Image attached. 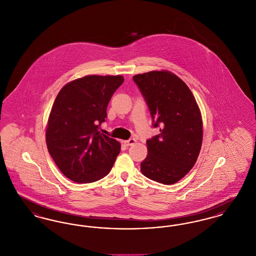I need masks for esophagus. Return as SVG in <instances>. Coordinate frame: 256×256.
<instances>
[{
	"label": "esophagus",
	"mask_w": 256,
	"mask_h": 256,
	"mask_svg": "<svg viewBox=\"0 0 256 256\" xmlns=\"http://www.w3.org/2000/svg\"><path fill=\"white\" fill-rule=\"evenodd\" d=\"M135 142H136V140H135L134 138H130V139L126 140V141H124V143L126 146H132V145H134Z\"/></svg>",
	"instance_id": "34e87169"
}]
</instances>
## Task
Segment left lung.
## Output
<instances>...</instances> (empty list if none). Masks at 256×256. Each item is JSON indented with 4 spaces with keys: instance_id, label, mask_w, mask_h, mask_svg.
Returning a JSON list of instances; mask_svg holds the SVG:
<instances>
[{
    "instance_id": "8db88e82",
    "label": "left lung",
    "mask_w": 256,
    "mask_h": 256,
    "mask_svg": "<svg viewBox=\"0 0 256 256\" xmlns=\"http://www.w3.org/2000/svg\"><path fill=\"white\" fill-rule=\"evenodd\" d=\"M160 134L146 140L148 156L141 172L148 178L170 185L195 165L202 143V120L189 87L169 71L134 76Z\"/></svg>"
}]
</instances>
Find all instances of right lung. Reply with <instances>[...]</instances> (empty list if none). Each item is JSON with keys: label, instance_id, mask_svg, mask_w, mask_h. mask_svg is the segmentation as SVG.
<instances>
[{"label": "right lung", "instance_id": "obj_1", "mask_svg": "<svg viewBox=\"0 0 256 256\" xmlns=\"http://www.w3.org/2000/svg\"><path fill=\"white\" fill-rule=\"evenodd\" d=\"M124 76H86L61 88L50 113L46 143L50 156L69 180L97 182L108 174L121 150L118 141L98 132Z\"/></svg>", "mask_w": 256, "mask_h": 256}]
</instances>
